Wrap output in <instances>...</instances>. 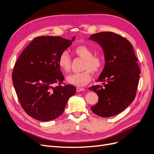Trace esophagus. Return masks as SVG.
<instances>
[{"label": "esophagus", "instance_id": "obj_1", "mask_svg": "<svg viewBox=\"0 0 154 154\" xmlns=\"http://www.w3.org/2000/svg\"><path fill=\"white\" fill-rule=\"evenodd\" d=\"M76 91L78 92H81V91H85V88H80V87H77L76 88Z\"/></svg>", "mask_w": 154, "mask_h": 154}]
</instances>
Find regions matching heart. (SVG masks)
I'll return each mask as SVG.
<instances>
[{"instance_id":"b5f03b06","label":"heart","mask_w":154,"mask_h":154,"mask_svg":"<svg viewBox=\"0 0 154 154\" xmlns=\"http://www.w3.org/2000/svg\"><path fill=\"white\" fill-rule=\"evenodd\" d=\"M73 53L77 57L85 60L83 70H86L80 73L72 74L66 78L67 82L76 87H82L87 85L91 80V73L98 72L103 66V58L101 56L93 54V51L86 45H78L74 49ZM58 66L64 73H68L71 71V60L66 52L60 54L58 60Z\"/></svg>"}]
</instances>
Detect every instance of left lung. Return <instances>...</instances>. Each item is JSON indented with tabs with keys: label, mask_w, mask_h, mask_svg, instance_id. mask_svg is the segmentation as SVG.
I'll return each instance as SVG.
<instances>
[{
	"label": "left lung",
	"mask_w": 154,
	"mask_h": 154,
	"mask_svg": "<svg viewBox=\"0 0 154 154\" xmlns=\"http://www.w3.org/2000/svg\"><path fill=\"white\" fill-rule=\"evenodd\" d=\"M90 40L103 49L105 64L97 82L88 89L95 92L98 102L91 110L100 117L109 118L122 112L134 101L141 71L133 46L124 37L112 32L92 35Z\"/></svg>",
	"instance_id": "1"
}]
</instances>
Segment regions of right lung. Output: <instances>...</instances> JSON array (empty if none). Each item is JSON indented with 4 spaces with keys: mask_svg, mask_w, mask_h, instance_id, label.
I'll list each match as a JSON object with an SVG mask.
<instances>
[{
    "mask_svg": "<svg viewBox=\"0 0 154 154\" xmlns=\"http://www.w3.org/2000/svg\"><path fill=\"white\" fill-rule=\"evenodd\" d=\"M75 39L43 36L34 38L22 51L14 66L12 80L18 99L26 112L42 122L57 118L67 101L76 94L75 87L62 86L58 66L60 54ZM56 83L59 85L56 87Z\"/></svg>",
    "mask_w": 154,
    "mask_h": 154,
    "instance_id": "right-lung-1",
    "label": "right lung"
}]
</instances>
